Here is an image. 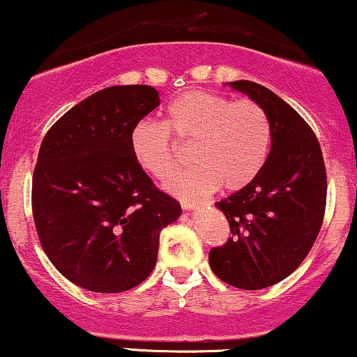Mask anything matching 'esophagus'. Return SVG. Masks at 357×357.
I'll return each mask as SVG.
<instances>
[{
  "label": "esophagus",
  "mask_w": 357,
  "mask_h": 357,
  "mask_svg": "<svg viewBox=\"0 0 357 357\" xmlns=\"http://www.w3.org/2000/svg\"><path fill=\"white\" fill-rule=\"evenodd\" d=\"M210 202H196V199H181V206L184 208V210H191V208H195L196 204H208Z\"/></svg>",
  "instance_id": "34e87169"
}]
</instances>
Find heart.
<instances>
[{"label":"heart","mask_w":357,"mask_h":357,"mask_svg":"<svg viewBox=\"0 0 357 357\" xmlns=\"http://www.w3.org/2000/svg\"><path fill=\"white\" fill-rule=\"evenodd\" d=\"M171 133L179 144L192 146L196 166L167 184L183 196L218 186L243 190L264 169L272 144L270 117L258 102L192 90L167 105L165 124L144 119L130 132V151L139 166L161 181L179 166V149Z\"/></svg>","instance_id":"heart-1"}]
</instances>
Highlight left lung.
I'll list each match as a JSON object with an SVG mask.
<instances>
[{
    "label": "left lung",
    "instance_id": "8db88e82",
    "mask_svg": "<svg viewBox=\"0 0 357 357\" xmlns=\"http://www.w3.org/2000/svg\"><path fill=\"white\" fill-rule=\"evenodd\" d=\"M230 85L267 110L272 144L260 174L216 203L231 236L210 250V265L225 284L260 290L289 277L312 248L326 213V165L314 130L296 109L255 82Z\"/></svg>",
    "mask_w": 357,
    "mask_h": 357
}]
</instances>
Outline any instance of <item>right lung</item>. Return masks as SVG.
Listing matches in <instances>:
<instances>
[{
  "mask_svg": "<svg viewBox=\"0 0 357 357\" xmlns=\"http://www.w3.org/2000/svg\"><path fill=\"white\" fill-rule=\"evenodd\" d=\"M158 105L151 85L99 90L40 146L31 184L38 240L61 275L90 292H126L146 280L159 233L181 215L130 151L134 126Z\"/></svg>",
  "mask_w": 357,
  "mask_h": 357,
  "instance_id": "right-lung-1",
  "label": "right lung"
}]
</instances>
